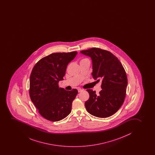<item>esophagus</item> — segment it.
Masks as SVG:
<instances>
[{"label": "esophagus", "instance_id": "esophagus-1", "mask_svg": "<svg viewBox=\"0 0 155 155\" xmlns=\"http://www.w3.org/2000/svg\"><path fill=\"white\" fill-rule=\"evenodd\" d=\"M83 91V90H81V88H78V92H81V91Z\"/></svg>", "mask_w": 155, "mask_h": 155}]
</instances>
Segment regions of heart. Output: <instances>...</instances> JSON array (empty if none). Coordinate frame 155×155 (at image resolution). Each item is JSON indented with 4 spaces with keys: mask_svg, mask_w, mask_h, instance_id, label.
Masks as SVG:
<instances>
[{
    "mask_svg": "<svg viewBox=\"0 0 155 155\" xmlns=\"http://www.w3.org/2000/svg\"><path fill=\"white\" fill-rule=\"evenodd\" d=\"M89 61L88 60L87 58H84V59H82L81 60V62H82V61Z\"/></svg>",
    "mask_w": 155,
    "mask_h": 155,
    "instance_id": "b5f03b06",
    "label": "heart"
}]
</instances>
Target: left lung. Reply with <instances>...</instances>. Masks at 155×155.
Masks as SVG:
<instances>
[{
	"mask_svg": "<svg viewBox=\"0 0 155 155\" xmlns=\"http://www.w3.org/2000/svg\"><path fill=\"white\" fill-rule=\"evenodd\" d=\"M81 53L92 59L93 78L102 81L99 94L87 90L90 97L85 103L86 109L95 117H110L119 110L125 97L127 78L125 69L117 57L106 50L92 48Z\"/></svg>",
	"mask_w": 155,
	"mask_h": 155,
	"instance_id": "left-lung-1",
	"label": "left lung"
}]
</instances>
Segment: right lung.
I'll use <instances>...</instances> for the list:
<instances>
[{"label": "right lung", "mask_w": 155, "mask_h": 155, "mask_svg": "<svg viewBox=\"0 0 155 155\" xmlns=\"http://www.w3.org/2000/svg\"><path fill=\"white\" fill-rule=\"evenodd\" d=\"M77 54L72 52L50 54L39 61L32 69L30 97L39 114L48 120L59 121L71 112L78 91L59 87L58 82L63 81L68 64Z\"/></svg>", "instance_id": "add662e5"}]
</instances>
